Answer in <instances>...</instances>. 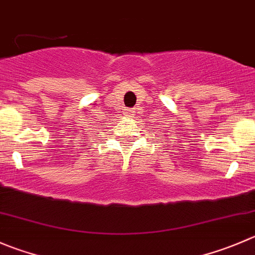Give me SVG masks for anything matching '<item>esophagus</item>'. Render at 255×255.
<instances>
[{
	"label": "esophagus",
	"mask_w": 255,
	"mask_h": 255,
	"mask_svg": "<svg viewBox=\"0 0 255 255\" xmlns=\"http://www.w3.org/2000/svg\"><path fill=\"white\" fill-rule=\"evenodd\" d=\"M133 115H134V111H133V110H127V111H126V116H127V117H132Z\"/></svg>",
	"instance_id": "esophagus-1"
}]
</instances>
